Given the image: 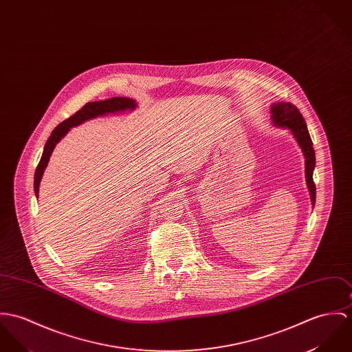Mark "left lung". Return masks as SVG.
<instances>
[{
    "instance_id": "obj_1",
    "label": "left lung",
    "mask_w": 352,
    "mask_h": 352,
    "mask_svg": "<svg viewBox=\"0 0 352 352\" xmlns=\"http://www.w3.org/2000/svg\"><path fill=\"white\" fill-rule=\"evenodd\" d=\"M270 120L273 126L276 128L288 129L296 142L298 144L304 159H305V182L309 191V197L312 206L316 201V187L314 183V169L316 165V156L312 140L309 137V131L307 124L297 110L296 106L287 102H274L270 106Z\"/></svg>"
}]
</instances>
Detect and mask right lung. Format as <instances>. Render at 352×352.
Wrapping results in <instances>:
<instances>
[{"mask_svg": "<svg viewBox=\"0 0 352 352\" xmlns=\"http://www.w3.org/2000/svg\"><path fill=\"white\" fill-rule=\"evenodd\" d=\"M135 109H137V102L134 99L126 98V96H114V98H109L106 100L89 102L79 111H76L72 117L67 118L62 124H59L56 128L54 129L50 138L47 140L43 155H41V159H40V162L36 168L34 182H33L34 195L38 196V187H40L41 177L44 175V170L48 165V161H50V157H51L56 144L69 131V129L75 128V126L89 121V120L96 118V117H102V116H106V114L133 111Z\"/></svg>", "mask_w": 352, "mask_h": 352, "instance_id": "1", "label": "right lung"}]
</instances>
